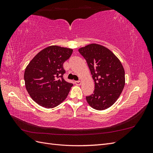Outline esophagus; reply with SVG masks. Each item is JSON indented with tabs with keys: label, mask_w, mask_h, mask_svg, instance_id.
Here are the masks:
<instances>
[{
	"label": "esophagus",
	"mask_w": 153,
	"mask_h": 153,
	"mask_svg": "<svg viewBox=\"0 0 153 153\" xmlns=\"http://www.w3.org/2000/svg\"><path fill=\"white\" fill-rule=\"evenodd\" d=\"M75 84L76 85H80L82 84V82L80 81H75Z\"/></svg>",
	"instance_id": "esophagus-1"
}]
</instances>
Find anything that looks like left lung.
I'll use <instances>...</instances> for the list:
<instances>
[{"instance_id": "8db88e82", "label": "left lung", "mask_w": 153, "mask_h": 153, "mask_svg": "<svg viewBox=\"0 0 153 153\" xmlns=\"http://www.w3.org/2000/svg\"><path fill=\"white\" fill-rule=\"evenodd\" d=\"M86 60L94 81V91L86 100L92 108L110 107L121 95L125 85L124 69L119 59L107 48L92 43L78 49Z\"/></svg>"}]
</instances>
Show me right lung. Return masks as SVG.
Here are the masks:
<instances>
[{"mask_svg": "<svg viewBox=\"0 0 153 153\" xmlns=\"http://www.w3.org/2000/svg\"><path fill=\"white\" fill-rule=\"evenodd\" d=\"M73 50L50 46L36 55L25 68L24 80L31 98L43 107L52 108L61 104L69 94L73 84L63 78V63Z\"/></svg>", "mask_w": 153, "mask_h": 153, "instance_id": "1", "label": "right lung"}]
</instances>
